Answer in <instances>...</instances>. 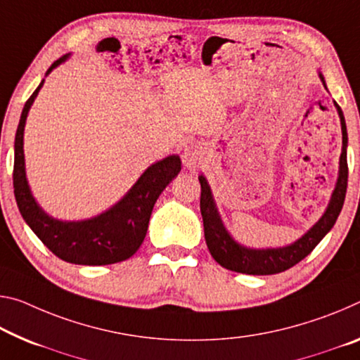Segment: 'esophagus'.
<instances>
[{"mask_svg":"<svg viewBox=\"0 0 360 360\" xmlns=\"http://www.w3.org/2000/svg\"><path fill=\"white\" fill-rule=\"evenodd\" d=\"M182 162H184L186 167H197V163L200 162V153L193 146H189L184 149V153H182Z\"/></svg>","mask_w":360,"mask_h":360,"instance_id":"1","label":"esophagus"}]
</instances>
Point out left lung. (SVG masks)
<instances>
[{
    "label": "left lung",
    "mask_w": 360,
    "mask_h": 360,
    "mask_svg": "<svg viewBox=\"0 0 360 360\" xmlns=\"http://www.w3.org/2000/svg\"><path fill=\"white\" fill-rule=\"evenodd\" d=\"M323 86L325 79L322 73H319ZM336 110H338L340 122H341V133H343V147H341L340 157V173L338 181H336L335 191L330 198V203L321 219L307 231L303 237L298 238L295 243L287 245L282 248H266V250H255L247 248L243 245L233 240L232 236L226 231L222 224L221 216L216 210V205L211 195V189L207 179L203 176H198L200 181L202 193H200V211L203 218V229H205V240L210 250L211 256L214 261L226 269L250 274V276H271V274H278L290 269L295 264H298L301 259H304L317 243L327 236L332 229L333 224L338 219L340 211L343 208L346 187H347V160H346V147H347V131L345 115L341 112L340 105L335 102Z\"/></svg>",
    "instance_id": "8db88e82"
}]
</instances>
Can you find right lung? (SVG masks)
I'll return each mask as SVG.
<instances>
[{
    "label": "right lung",
    "mask_w": 360,
    "mask_h": 360,
    "mask_svg": "<svg viewBox=\"0 0 360 360\" xmlns=\"http://www.w3.org/2000/svg\"><path fill=\"white\" fill-rule=\"evenodd\" d=\"M68 54L57 59L48 73ZM44 79L25 102L14 141V195L22 218L57 258L72 264L105 266L124 261L138 252L149 227L160 193L181 171V158L169 155L150 165L122 200L99 216L84 221H59L39 208L28 187L24 158V128L28 110Z\"/></svg>",
    "instance_id": "obj_1"
}]
</instances>
